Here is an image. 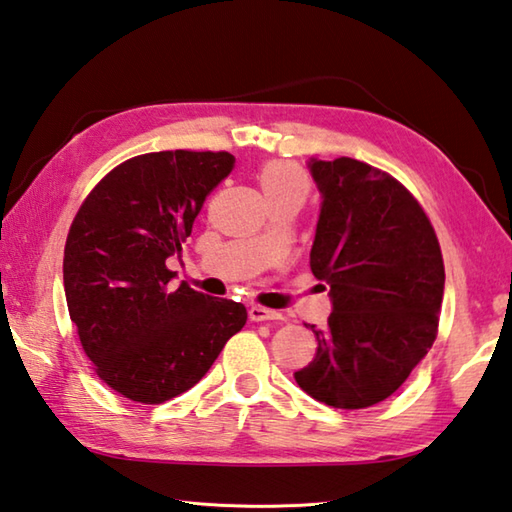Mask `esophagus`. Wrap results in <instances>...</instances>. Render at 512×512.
Returning <instances> with one entry per match:
<instances>
[{
    "label": "esophagus",
    "mask_w": 512,
    "mask_h": 512,
    "mask_svg": "<svg viewBox=\"0 0 512 512\" xmlns=\"http://www.w3.org/2000/svg\"><path fill=\"white\" fill-rule=\"evenodd\" d=\"M249 318L252 321H281L283 316L274 310H267L263 305H252L249 307Z\"/></svg>",
    "instance_id": "34e87169"
}]
</instances>
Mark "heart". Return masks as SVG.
<instances>
[{
	"label": "heart",
	"mask_w": 512,
	"mask_h": 512,
	"mask_svg": "<svg viewBox=\"0 0 512 512\" xmlns=\"http://www.w3.org/2000/svg\"><path fill=\"white\" fill-rule=\"evenodd\" d=\"M258 185L263 189L267 202L287 196L305 200L307 191H310V182H307L305 173L289 165V162H269L258 173Z\"/></svg>",
	"instance_id": "heart-1"
}]
</instances>
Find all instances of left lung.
<instances>
[{"instance_id":"8db88e82","label":"left lung","mask_w":512,"mask_h":512,"mask_svg":"<svg viewBox=\"0 0 512 512\" xmlns=\"http://www.w3.org/2000/svg\"><path fill=\"white\" fill-rule=\"evenodd\" d=\"M323 196L310 267L332 314L316 354L294 372L325 406L361 410L401 388L437 339L441 247L426 211L397 178L354 158L312 160Z\"/></svg>"}]
</instances>
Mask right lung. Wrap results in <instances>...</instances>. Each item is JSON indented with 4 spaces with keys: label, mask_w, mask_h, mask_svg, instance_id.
<instances>
[{
    "label": "right lung",
    "mask_w": 512,
    "mask_h": 512,
    "mask_svg": "<svg viewBox=\"0 0 512 512\" xmlns=\"http://www.w3.org/2000/svg\"><path fill=\"white\" fill-rule=\"evenodd\" d=\"M231 169L227 151L142 153L77 209L64 245L66 305L95 374L122 397L147 406L178 397L243 330V303L173 289L167 267Z\"/></svg>",
    "instance_id": "obj_1"
}]
</instances>
